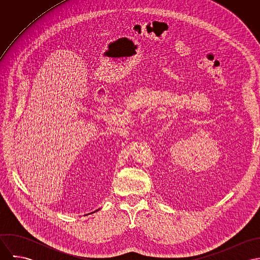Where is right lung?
Instances as JSON below:
<instances>
[{"instance_id": "add662e5", "label": "right lung", "mask_w": 260, "mask_h": 260, "mask_svg": "<svg viewBox=\"0 0 260 260\" xmlns=\"http://www.w3.org/2000/svg\"><path fill=\"white\" fill-rule=\"evenodd\" d=\"M96 211H97V210H96Z\"/></svg>"}]
</instances>
